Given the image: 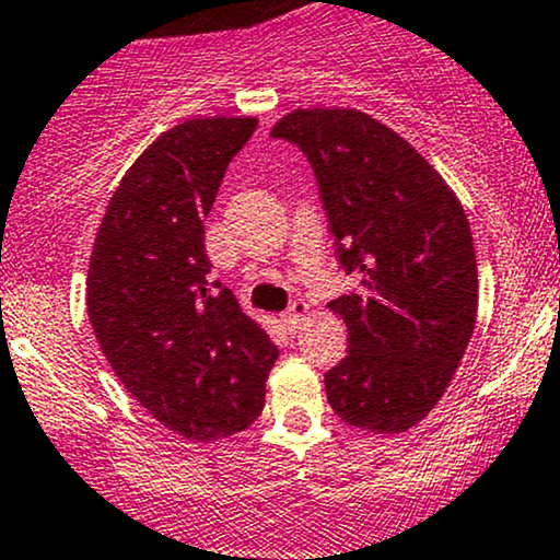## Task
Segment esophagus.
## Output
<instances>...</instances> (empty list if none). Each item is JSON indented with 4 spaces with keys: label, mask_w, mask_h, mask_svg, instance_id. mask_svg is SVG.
Returning a JSON list of instances; mask_svg holds the SVG:
<instances>
[{
    "label": "esophagus",
    "mask_w": 560,
    "mask_h": 560,
    "mask_svg": "<svg viewBox=\"0 0 560 560\" xmlns=\"http://www.w3.org/2000/svg\"><path fill=\"white\" fill-rule=\"evenodd\" d=\"M306 314H310V304H306V301H293V304L282 312V323L288 325V330H296L301 328Z\"/></svg>",
    "instance_id": "obj_1"
}]
</instances>
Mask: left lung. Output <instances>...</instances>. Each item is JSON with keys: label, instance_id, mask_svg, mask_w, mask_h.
I'll return each instance as SVG.
<instances>
[{"label": "left lung", "instance_id": "1", "mask_svg": "<svg viewBox=\"0 0 560 560\" xmlns=\"http://www.w3.org/2000/svg\"><path fill=\"white\" fill-rule=\"evenodd\" d=\"M317 179L338 267L360 278L330 301L349 328L325 373L343 423L399 433L431 412L466 354L479 275L463 206L436 168L360 110H296L272 129Z\"/></svg>", "mask_w": 560, "mask_h": 560}]
</instances>
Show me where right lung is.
<instances>
[{"label":"right lung","instance_id":"1","mask_svg":"<svg viewBox=\"0 0 560 560\" xmlns=\"http://www.w3.org/2000/svg\"><path fill=\"white\" fill-rule=\"evenodd\" d=\"M256 118H192L135 161L100 224L86 310L113 373L168 431L196 442L248 429L278 347L211 280L203 228Z\"/></svg>","mask_w":560,"mask_h":560}]
</instances>
